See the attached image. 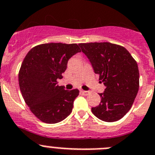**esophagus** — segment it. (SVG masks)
I'll use <instances>...</instances> for the list:
<instances>
[{"label":"esophagus","instance_id":"34e87169","mask_svg":"<svg viewBox=\"0 0 155 155\" xmlns=\"http://www.w3.org/2000/svg\"><path fill=\"white\" fill-rule=\"evenodd\" d=\"M81 93H83V95H85V96H87V95L90 94V91H85V90H81Z\"/></svg>","mask_w":155,"mask_h":155}]
</instances>
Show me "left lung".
I'll return each mask as SVG.
<instances>
[{
    "label": "left lung",
    "mask_w": 155,
    "mask_h": 155,
    "mask_svg": "<svg viewBox=\"0 0 155 155\" xmlns=\"http://www.w3.org/2000/svg\"><path fill=\"white\" fill-rule=\"evenodd\" d=\"M95 73L106 89L100 104L92 107L97 118L114 122L130 110L139 90V70L134 58L124 47L110 42L79 44Z\"/></svg>",
    "instance_id": "obj_1"
}]
</instances>
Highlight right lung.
I'll list each match as a JSON object with an SVG mask.
<instances>
[{"label":"right lung","instance_id":"right-lung-1","mask_svg":"<svg viewBox=\"0 0 155 155\" xmlns=\"http://www.w3.org/2000/svg\"><path fill=\"white\" fill-rule=\"evenodd\" d=\"M77 44L46 43L28 52L19 70V86L25 102L38 119L56 124L71 114L79 90H66L58 79L69 58L80 52Z\"/></svg>","mask_w":155,"mask_h":155}]
</instances>
